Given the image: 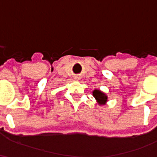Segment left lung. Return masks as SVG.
I'll return each mask as SVG.
<instances>
[{
    "label": "left lung",
    "mask_w": 157,
    "mask_h": 157,
    "mask_svg": "<svg viewBox=\"0 0 157 157\" xmlns=\"http://www.w3.org/2000/svg\"><path fill=\"white\" fill-rule=\"evenodd\" d=\"M93 96L95 97L96 100L100 105H105L107 102L108 97L105 93L102 92L100 90L95 89L93 91Z\"/></svg>",
    "instance_id": "left-lung-1"
}]
</instances>
